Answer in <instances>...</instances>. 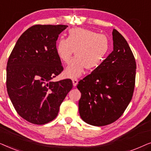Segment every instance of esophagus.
I'll list each match as a JSON object with an SVG mask.
<instances>
[{
    "instance_id": "obj_1",
    "label": "esophagus",
    "mask_w": 151,
    "mask_h": 151,
    "mask_svg": "<svg viewBox=\"0 0 151 151\" xmlns=\"http://www.w3.org/2000/svg\"><path fill=\"white\" fill-rule=\"evenodd\" d=\"M72 82H73V86H76V85H77L78 80V79H73V80H72Z\"/></svg>"
}]
</instances>
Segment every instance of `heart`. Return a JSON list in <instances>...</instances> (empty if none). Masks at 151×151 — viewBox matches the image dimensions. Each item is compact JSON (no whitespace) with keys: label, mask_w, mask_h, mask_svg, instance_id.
I'll use <instances>...</instances> for the list:
<instances>
[{"label":"heart","mask_w":151,"mask_h":151,"mask_svg":"<svg viewBox=\"0 0 151 151\" xmlns=\"http://www.w3.org/2000/svg\"><path fill=\"white\" fill-rule=\"evenodd\" d=\"M110 42L106 36L84 28H73L68 32L67 38H60L55 44V51L59 59L68 63L73 51L76 56L64 71L70 78L80 77L84 69H96L106 59Z\"/></svg>","instance_id":"obj_1"}]
</instances>
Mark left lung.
Wrapping results in <instances>:
<instances>
[{"mask_svg":"<svg viewBox=\"0 0 151 151\" xmlns=\"http://www.w3.org/2000/svg\"><path fill=\"white\" fill-rule=\"evenodd\" d=\"M113 51L103 63L78 82L82 120L102 127L116 121L127 109L135 87L136 63L125 38L113 29Z\"/></svg>","mask_w":151,"mask_h":151,"instance_id":"8db88e82","label":"left lung"}]
</instances>
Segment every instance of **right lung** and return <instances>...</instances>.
Returning a JSON list of instances; mask_svg holds the SVG:
<instances>
[{
	"label": "right lung",
	"mask_w": 151,
	"mask_h": 151,
	"mask_svg": "<svg viewBox=\"0 0 151 151\" xmlns=\"http://www.w3.org/2000/svg\"><path fill=\"white\" fill-rule=\"evenodd\" d=\"M67 25L31 27L16 42L7 65V90L16 111L35 124L54 119L73 87L71 80L53 82L63 71L55 51L58 35Z\"/></svg>",
	"instance_id": "1"
}]
</instances>
